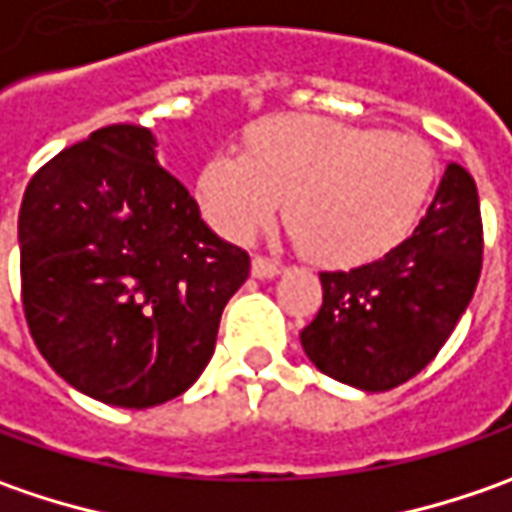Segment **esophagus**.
Wrapping results in <instances>:
<instances>
[{"mask_svg": "<svg viewBox=\"0 0 512 512\" xmlns=\"http://www.w3.org/2000/svg\"><path fill=\"white\" fill-rule=\"evenodd\" d=\"M250 270H253L256 279H273V276L282 273V265L273 262V259H267V256H253V267Z\"/></svg>", "mask_w": 512, "mask_h": 512, "instance_id": "obj_1", "label": "esophagus"}]
</instances>
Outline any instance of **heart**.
<instances>
[{"instance_id":"b5f03b06","label":"heart","mask_w":512,"mask_h":512,"mask_svg":"<svg viewBox=\"0 0 512 512\" xmlns=\"http://www.w3.org/2000/svg\"><path fill=\"white\" fill-rule=\"evenodd\" d=\"M436 159L422 139L330 119H273L247 153L219 150L202 170L207 219L227 239H250L285 199V222L325 265L376 259L413 230Z\"/></svg>"}]
</instances>
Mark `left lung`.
Instances as JSON below:
<instances>
[{
	"mask_svg": "<svg viewBox=\"0 0 512 512\" xmlns=\"http://www.w3.org/2000/svg\"><path fill=\"white\" fill-rule=\"evenodd\" d=\"M473 176L447 165L416 230L382 259L319 273L322 307L302 330L307 359L336 382L393 390L436 359L482 273Z\"/></svg>",
	"mask_w": 512,
	"mask_h": 512,
	"instance_id": "1",
	"label": "left lung"
}]
</instances>
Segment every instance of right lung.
<instances>
[{
  "instance_id": "right-lung-1",
  "label": "right lung",
  "mask_w": 512,
  "mask_h": 512,
  "mask_svg": "<svg viewBox=\"0 0 512 512\" xmlns=\"http://www.w3.org/2000/svg\"><path fill=\"white\" fill-rule=\"evenodd\" d=\"M19 270L50 367L90 399L142 410L202 376L250 256L202 222L148 128L108 125L33 173Z\"/></svg>"
}]
</instances>
